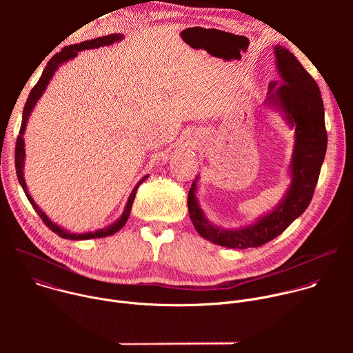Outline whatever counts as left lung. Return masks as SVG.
Here are the masks:
<instances>
[{
	"mask_svg": "<svg viewBox=\"0 0 353 353\" xmlns=\"http://www.w3.org/2000/svg\"><path fill=\"white\" fill-rule=\"evenodd\" d=\"M275 59L282 81L278 86L276 82L270 83L267 102L282 109L289 124L294 125L292 184L282 203L254 225L223 230L208 222L198 207L194 181L187 199L190 219L201 236L218 245L243 250L271 241L306 211L319 181L327 150L324 105L319 85L288 48L275 46Z\"/></svg>",
	"mask_w": 353,
	"mask_h": 353,
	"instance_id": "left-lung-1",
	"label": "left lung"
}]
</instances>
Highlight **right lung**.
I'll return each instance as SVG.
<instances>
[{
  "instance_id": "right-lung-1",
  "label": "right lung",
  "mask_w": 353,
  "mask_h": 353,
  "mask_svg": "<svg viewBox=\"0 0 353 353\" xmlns=\"http://www.w3.org/2000/svg\"><path fill=\"white\" fill-rule=\"evenodd\" d=\"M123 36L120 33H113V34H109V36H103V37H97V39H92V40H86V41H82L79 44H72V46H67L64 47L60 53H57L56 56H53L52 59H50V61L47 63L40 79L37 81V83L33 86V89L30 90L29 93V97L26 100V105L23 108V116H22V124H21V130H19V135L17 138V146H15V169H17V176H18V180H19V184L22 185L29 203L32 204L33 210L37 212V215L40 216V219L44 222V225L50 229L53 230L54 233H57L60 237L63 239H70V240H86V239H96V237H106V236H110V234H114L116 232H119L124 225L125 222L128 221V216H130V212H131V207H132V203H134V198H135V194H137V190L139 187V184L142 181H145L148 179V176H145L137 185L135 188L132 190L130 198H128V203L125 205V210L121 215V218L119 221H116L113 225L105 228V229H100V230H96V232H88V233H79V234H75V233H70L64 229H61L60 226H57L56 223H53L52 221H50L46 214L36 205V203L33 201V198L29 195L28 192V188H26V183H25V179H23V161H25V142H23V132H25V127H26V121H28V117L30 116L36 102L39 100V97L41 96V93L46 90V86L47 83L50 82V79H52L54 71L59 68L60 64L74 59L78 52H82V50H86V48H96V47H100V46H108V44H113L114 41H119L121 40Z\"/></svg>"
}]
</instances>
